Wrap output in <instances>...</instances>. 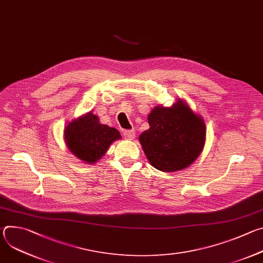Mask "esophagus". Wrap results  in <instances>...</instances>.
<instances>
[{
    "mask_svg": "<svg viewBox=\"0 0 263 263\" xmlns=\"http://www.w3.org/2000/svg\"><path fill=\"white\" fill-rule=\"evenodd\" d=\"M124 137H125L126 139L132 140V139L135 137V132H134V130H125V131H124Z\"/></svg>",
    "mask_w": 263,
    "mask_h": 263,
    "instance_id": "esophagus-1",
    "label": "esophagus"
}]
</instances>
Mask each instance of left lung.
I'll list each match as a JSON object with an SVG mask.
<instances>
[{"label": "left lung", "mask_w": 263, "mask_h": 263, "mask_svg": "<svg viewBox=\"0 0 263 263\" xmlns=\"http://www.w3.org/2000/svg\"><path fill=\"white\" fill-rule=\"evenodd\" d=\"M149 128L140 134L143 152L155 168L175 172L190 166L206 139L204 120L178 100L172 107L156 106L147 117Z\"/></svg>", "instance_id": "obj_1"}]
</instances>
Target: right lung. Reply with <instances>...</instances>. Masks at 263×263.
<instances>
[{"mask_svg": "<svg viewBox=\"0 0 263 263\" xmlns=\"http://www.w3.org/2000/svg\"><path fill=\"white\" fill-rule=\"evenodd\" d=\"M64 139L74 156L93 164L106 154L112 142L121 139V134L116 128L100 124L99 118L88 112L65 127Z\"/></svg>", "mask_w": 263, "mask_h": 263, "instance_id": "1", "label": "right lung"}]
</instances>
